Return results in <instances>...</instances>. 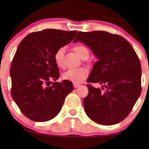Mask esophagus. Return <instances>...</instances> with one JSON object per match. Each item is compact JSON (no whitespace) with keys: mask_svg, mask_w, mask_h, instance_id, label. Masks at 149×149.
Listing matches in <instances>:
<instances>
[{"mask_svg":"<svg viewBox=\"0 0 149 149\" xmlns=\"http://www.w3.org/2000/svg\"><path fill=\"white\" fill-rule=\"evenodd\" d=\"M80 84H78V83H73V87H74L75 88H77L78 87L80 86Z\"/></svg>","mask_w":149,"mask_h":149,"instance_id":"esophagus-1","label":"esophagus"}]
</instances>
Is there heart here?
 Masks as SVG:
<instances>
[{
    "instance_id": "obj_1",
    "label": "heart",
    "mask_w": 149,
    "mask_h": 149,
    "mask_svg": "<svg viewBox=\"0 0 149 149\" xmlns=\"http://www.w3.org/2000/svg\"><path fill=\"white\" fill-rule=\"evenodd\" d=\"M73 51L78 57L82 59H85L89 56V50L86 47L83 45H76L73 47ZM64 48L60 47L58 49L54 56V61L59 68L64 67ZM88 76V71L85 68H77L71 69L64 73L63 78L65 80H70L74 83H80L83 81Z\"/></svg>"
}]
</instances>
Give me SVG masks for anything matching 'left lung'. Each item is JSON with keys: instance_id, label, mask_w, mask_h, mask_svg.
Masks as SVG:
<instances>
[{"instance_id": "1", "label": "left lung", "mask_w": 149, "mask_h": 149, "mask_svg": "<svg viewBox=\"0 0 149 149\" xmlns=\"http://www.w3.org/2000/svg\"><path fill=\"white\" fill-rule=\"evenodd\" d=\"M78 41L88 46L98 59L87 81L102 85V89L87 85L85 111L97 123H118L129 115L141 95L139 57L126 39L107 31H79L73 40Z\"/></svg>"}]
</instances>
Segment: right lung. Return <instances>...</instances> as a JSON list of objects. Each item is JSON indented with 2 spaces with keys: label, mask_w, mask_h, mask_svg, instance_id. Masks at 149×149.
Returning a JSON list of instances; mask_svg holds the SVG:
<instances>
[{
  "label": "right lung",
  "mask_w": 149,
  "mask_h": 149,
  "mask_svg": "<svg viewBox=\"0 0 149 149\" xmlns=\"http://www.w3.org/2000/svg\"><path fill=\"white\" fill-rule=\"evenodd\" d=\"M76 33L47 29L28 34L19 45L10 71L11 95L22 113L31 120L54 118L74 89L69 80L55 82L60 74L54 56ZM51 80H54L52 84Z\"/></svg>",
  "instance_id": "add662e5"
}]
</instances>
